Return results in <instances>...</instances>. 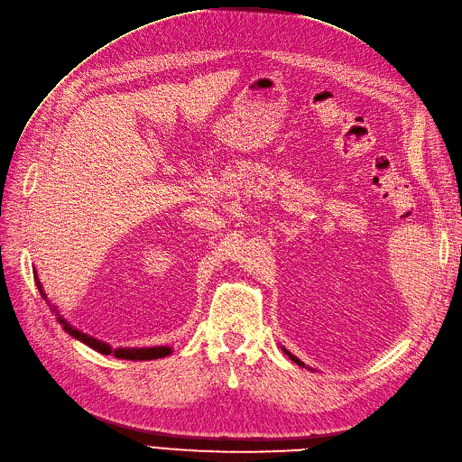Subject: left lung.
I'll return each instance as SVG.
<instances>
[{
	"mask_svg": "<svg viewBox=\"0 0 462 462\" xmlns=\"http://www.w3.org/2000/svg\"><path fill=\"white\" fill-rule=\"evenodd\" d=\"M281 349H283V353H285V355H287V356L292 360V363H296L298 366H302V368H310V366H306V363H302V360H300L298 356H294V355H292L291 351H287L285 347H281ZM310 370H311V368H310Z\"/></svg>",
	"mask_w": 462,
	"mask_h": 462,
	"instance_id": "left-lung-1",
	"label": "left lung"
}]
</instances>
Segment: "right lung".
<instances>
[{
	"label": "right lung",
	"instance_id": "obj_1",
	"mask_svg": "<svg viewBox=\"0 0 462 462\" xmlns=\"http://www.w3.org/2000/svg\"><path fill=\"white\" fill-rule=\"evenodd\" d=\"M33 279H35V285H37L39 292H42V296L47 300V294H45V291H43V285H42V281H39L35 270H33ZM47 304H49L51 311L56 315L58 323L62 325V328H64L71 337L79 339V342H83L85 346L92 347V349L97 351V353H102V355H113V356H116V358H126V360H152V358H162V356L171 355V347H170V346H154V347H118V349H113L109 344L102 342V339L92 337V336L85 334L83 330H79V328H75L73 325H69L68 320H66L62 315H60L58 308H56L54 304H51L49 300H47Z\"/></svg>",
	"mask_w": 462,
	"mask_h": 462
}]
</instances>
